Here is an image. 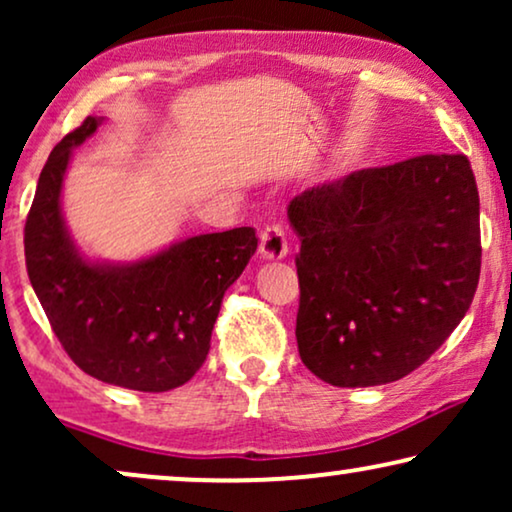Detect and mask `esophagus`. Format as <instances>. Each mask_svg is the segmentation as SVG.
<instances>
[{
    "instance_id": "34e87169",
    "label": "esophagus",
    "mask_w": 512,
    "mask_h": 512,
    "mask_svg": "<svg viewBox=\"0 0 512 512\" xmlns=\"http://www.w3.org/2000/svg\"><path fill=\"white\" fill-rule=\"evenodd\" d=\"M261 256L265 261H279L289 254V237L282 226H268L261 230Z\"/></svg>"
}]
</instances>
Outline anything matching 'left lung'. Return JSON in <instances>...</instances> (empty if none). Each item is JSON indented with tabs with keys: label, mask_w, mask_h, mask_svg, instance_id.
Listing matches in <instances>:
<instances>
[{
	"label": "left lung",
	"mask_w": 512,
	"mask_h": 512,
	"mask_svg": "<svg viewBox=\"0 0 512 512\" xmlns=\"http://www.w3.org/2000/svg\"><path fill=\"white\" fill-rule=\"evenodd\" d=\"M300 359L333 387L422 366L480 279V198L464 153H426L312 186L289 202Z\"/></svg>",
	"instance_id": "1"
}]
</instances>
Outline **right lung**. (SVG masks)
<instances>
[{
    "label": "right lung",
    "instance_id": "obj_1",
    "mask_svg": "<svg viewBox=\"0 0 512 512\" xmlns=\"http://www.w3.org/2000/svg\"><path fill=\"white\" fill-rule=\"evenodd\" d=\"M88 116L41 170L25 223V263L53 333L90 377L135 391L186 384L207 359L223 293L258 247L254 228L195 235L135 263H93L62 219L72 149L100 128Z\"/></svg>",
    "mask_w": 512,
    "mask_h": 512
}]
</instances>
